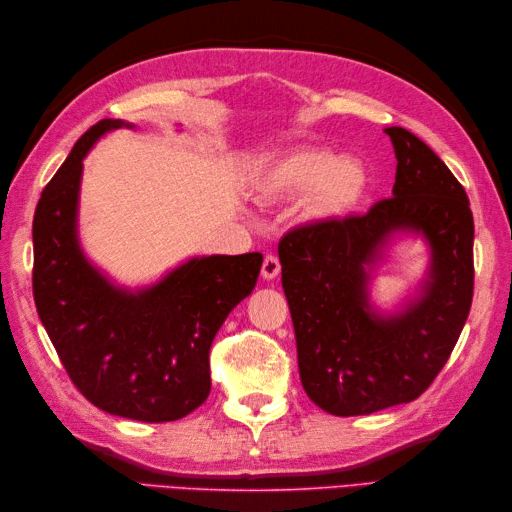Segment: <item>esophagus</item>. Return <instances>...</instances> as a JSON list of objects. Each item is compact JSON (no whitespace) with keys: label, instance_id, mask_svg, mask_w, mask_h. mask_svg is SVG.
<instances>
[{"label":"esophagus","instance_id":"34e87169","mask_svg":"<svg viewBox=\"0 0 512 512\" xmlns=\"http://www.w3.org/2000/svg\"><path fill=\"white\" fill-rule=\"evenodd\" d=\"M279 270H281L279 259H277L275 255H266V257H264V264H262V277H264L266 281L275 279V277L279 275Z\"/></svg>","mask_w":512,"mask_h":512}]
</instances>
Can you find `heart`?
Segmentation results:
<instances>
[{
    "mask_svg": "<svg viewBox=\"0 0 512 512\" xmlns=\"http://www.w3.org/2000/svg\"><path fill=\"white\" fill-rule=\"evenodd\" d=\"M372 189V171L361 158L339 156L325 147L295 149L255 176V193L264 202L299 198L308 193L314 220H343L361 209Z\"/></svg>",
    "mask_w": 512,
    "mask_h": 512,
    "instance_id": "obj_1",
    "label": "heart"
}]
</instances>
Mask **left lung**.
Listing matches in <instances>:
<instances>
[{
	"label": "left lung",
	"instance_id": "left-lung-1",
	"mask_svg": "<svg viewBox=\"0 0 512 512\" xmlns=\"http://www.w3.org/2000/svg\"><path fill=\"white\" fill-rule=\"evenodd\" d=\"M389 200L367 215L299 226L279 242L301 385L332 416L416 400L449 361L473 301V213L449 167L402 127ZM430 246L428 279L394 313L368 301V279L398 234Z\"/></svg>",
	"mask_w": 512,
	"mask_h": 512
}]
</instances>
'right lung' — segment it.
Listing matches in <instances>:
<instances>
[{
    "label": "right lung",
    "instance_id": "right-lung-1",
    "mask_svg": "<svg viewBox=\"0 0 512 512\" xmlns=\"http://www.w3.org/2000/svg\"><path fill=\"white\" fill-rule=\"evenodd\" d=\"M132 123L103 118L43 189L32 222V292L65 372L92 405L129 420L171 422L211 391L209 352L228 312L253 292L262 253L191 257L145 288L116 286L79 242L83 158Z\"/></svg>",
    "mask_w": 512,
    "mask_h": 512
}]
</instances>
